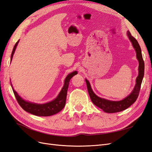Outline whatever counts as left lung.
Instances as JSON below:
<instances>
[{
  "instance_id": "8db88e82",
  "label": "left lung",
  "mask_w": 152,
  "mask_h": 152,
  "mask_svg": "<svg viewBox=\"0 0 152 152\" xmlns=\"http://www.w3.org/2000/svg\"><path fill=\"white\" fill-rule=\"evenodd\" d=\"M127 35L129 39L131 42L132 43V45L135 50L136 53V58L139 62L138 75H137L136 78V84L131 93L127 97L120 101H111L106 99L100 98L96 95L93 92V89H92L89 82L86 79H85L87 84V91H88L92 102L96 107L102 109L106 113H116L122 112L123 110L127 109L136 102L140 93L141 85L144 76L145 63L142 56L141 49L137 41L133 37L129 31H127Z\"/></svg>"
}]
</instances>
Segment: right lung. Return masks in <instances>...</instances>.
<instances>
[{
	"mask_svg": "<svg viewBox=\"0 0 152 152\" xmlns=\"http://www.w3.org/2000/svg\"><path fill=\"white\" fill-rule=\"evenodd\" d=\"M19 41L20 40L16 43L12 49V54L11 56V62L12 61L14 53L15 52L16 48L17 47L18 42H19ZM76 74H77V71H74L70 73H69V74L66 77L65 82H64L63 87H62L61 91L59 92V93L57 97L53 101H51V102H49L44 104L32 103L25 100L18 94V93L15 89H14L11 82V86L12 87L13 93L15 94V96L18 103H19V104L21 106V107L25 111L37 116L48 117L58 113L65 107L69 82H70V80Z\"/></svg>",
	"mask_w": 152,
	"mask_h": 152,
	"instance_id": "obj_1",
	"label": "right lung"
}]
</instances>
